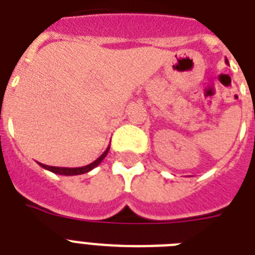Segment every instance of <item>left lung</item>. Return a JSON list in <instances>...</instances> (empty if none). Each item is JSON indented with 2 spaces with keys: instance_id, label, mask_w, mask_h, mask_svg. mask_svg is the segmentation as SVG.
Segmentation results:
<instances>
[{
  "instance_id": "obj_1",
  "label": "left lung",
  "mask_w": 255,
  "mask_h": 255,
  "mask_svg": "<svg viewBox=\"0 0 255 255\" xmlns=\"http://www.w3.org/2000/svg\"><path fill=\"white\" fill-rule=\"evenodd\" d=\"M225 62H226V63H228V59H225Z\"/></svg>"
}]
</instances>
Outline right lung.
Returning a JSON list of instances; mask_svg holds the SVG:
<instances>
[{
    "instance_id": "1",
    "label": "right lung",
    "mask_w": 255,
    "mask_h": 255,
    "mask_svg": "<svg viewBox=\"0 0 255 255\" xmlns=\"http://www.w3.org/2000/svg\"><path fill=\"white\" fill-rule=\"evenodd\" d=\"M108 151H110V147L106 149V151L102 153V155L98 157V159L94 161V163L88 164V165H85V167H79V168H65V167H50V165H45V164L42 163H38L41 165L42 168H45V169L50 170V172H53V173H57V174H63V176H75V174H83V173H87L90 170H92L95 167H98L100 163H102V160L107 156Z\"/></svg>"
}]
</instances>
